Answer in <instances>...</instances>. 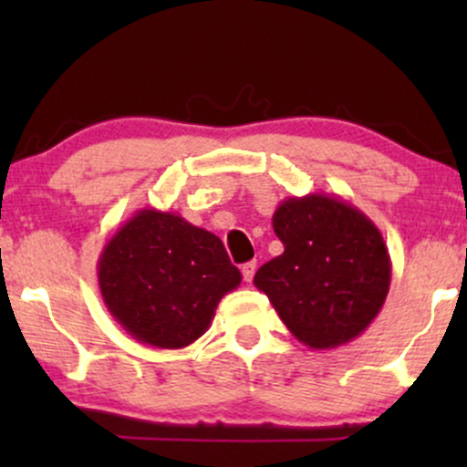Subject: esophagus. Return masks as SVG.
I'll return each instance as SVG.
<instances>
[{"label":"esophagus","mask_w":467,"mask_h":467,"mask_svg":"<svg viewBox=\"0 0 467 467\" xmlns=\"http://www.w3.org/2000/svg\"><path fill=\"white\" fill-rule=\"evenodd\" d=\"M254 272H256V261H248V264L241 265V275H244L245 283H250L252 278H254Z\"/></svg>","instance_id":"esophagus-1"}]
</instances>
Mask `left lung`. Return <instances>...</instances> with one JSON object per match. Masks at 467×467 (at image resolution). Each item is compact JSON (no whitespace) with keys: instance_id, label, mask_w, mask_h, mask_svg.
<instances>
[{"instance_id":"1","label":"left lung","mask_w":467,"mask_h":467,"mask_svg":"<svg viewBox=\"0 0 467 467\" xmlns=\"http://www.w3.org/2000/svg\"><path fill=\"white\" fill-rule=\"evenodd\" d=\"M283 254L254 275L256 289L296 340L336 349L373 323L387 301L390 256L378 226L323 192L287 197L272 217Z\"/></svg>"}]
</instances>
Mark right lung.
Listing matches in <instances>:
<instances>
[{"label": "right lung", "instance_id": "right-lung-1", "mask_svg": "<svg viewBox=\"0 0 467 467\" xmlns=\"http://www.w3.org/2000/svg\"><path fill=\"white\" fill-rule=\"evenodd\" d=\"M239 283L241 272L222 239L155 208L122 223L99 259L100 296L109 314L155 349L192 345Z\"/></svg>", "mask_w": 467, "mask_h": 467}]
</instances>
